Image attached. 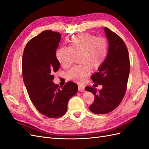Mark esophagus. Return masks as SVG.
Returning a JSON list of instances; mask_svg holds the SVG:
<instances>
[{
  "label": "esophagus",
  "mask_w": 149,
  "mask_h": 149,
  "mask_svg": "<svg viewBox=\"0 0 149 149\" xmlns=\"http://www.w3.org/2000/svg\"><path fill=\"white\" fill-rule=\"evenodd\" d=\"M78 91L80 92H84V86L81 84L78 85Z\"/></svg>",
  "instance_id": "1"
}]
</instances>
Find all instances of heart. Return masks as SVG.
Segmentation results:
<instances>
[{"instance_id": "b5f03b06", "label": "heart", "mask_w": 149, "mask_h": 149, "mask_svg": "<svg viewBox=\"0 0 149 149\" xmlns=\"http://www.w3.org/2000/svg\"><path fill=\"white\" fill-rule=\"evenodd\" d=\"M109 52V43L104 37L83 33L73 36L69 47H62L56 52L58 61L64 68L73 63L75 55L79 54L81 65H74L67 72V78L76 82H81L90 73V67L97 69L105 61Z\"/></svg>"}]
</instances>
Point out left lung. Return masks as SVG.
Listing matches in <instances>:
<instances>
[{
    "label": "left lung",
    "instance_id": "8db88e82",
    "mask_svg": "<svg viewBox=\"0 0 149 149\" xmlns=\"http://www.w3.org/2000/svg\"><path fill=\"white\" fill-rule=\"evenodd\" d=\"M109 42V52L105 61L91 76L94 83L102 85L98 92L91 86L85 88L94 95V101L89 106L96 114H104L115 109L120 104L127 89L130 60L127 47L118 35L104 27Z\"/></svg>",
    "mask_w": 149,
    "mask_h": 149
}]
</instances>
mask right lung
<instances>
[{"mask_svg": "<svg viewBox=\"0 0 149 149\" xmlns=\"http://www.w3.org/2000/svg\"><path fill=\"white\" fill-rule=\"evenodd\" d=\"M60 40L59 32L45 30L27 43L22 56V76L29 97L40 113L49 118L66 113L69 100L78 89L72 81L61 88L53 82V73L60 68L56 51Z\"/></svg>", "mask_w": 149, "mask_h": 149, "instance_id": "add662e5", "label": "right lung"}]
</instances>
